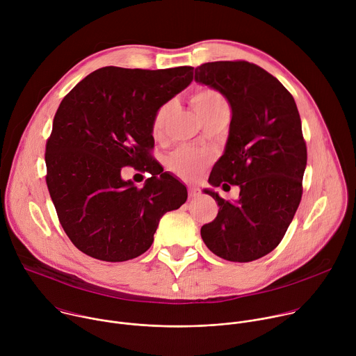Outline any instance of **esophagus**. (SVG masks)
<instances>
[{
    "instance_id": "1",
    "label": "esophagus",
    "mask_w": 356,
    "mask_h": 356,
    "mask_svg": "<svg viewBox=\"0 0 356 356\" xmlns=\"http://www.w3.org/2000/svg\"><path fill=\"white\" fill-rule=\"evenodd\" d=\"M200 194V190L198 188H195V187H188V197L190 198H194V197H197Z\"/></svg>"
}]
</instances>
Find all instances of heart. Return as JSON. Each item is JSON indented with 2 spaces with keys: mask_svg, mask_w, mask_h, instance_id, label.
<instances>
[{
  "mask_svg": "<svg viewBox=\"0 0 356 356\" xmlns=\"http://www.w3.org/2000/svg\"><path fill=\"white\" fill-rule=\"evenodd\" d=\"M191 104L201 120L214 114L218 110L228 108V103L225 97L211 88V87H200L191 94ZM172 113V103L162 104L152 117L150 122V134L156 140H162L165 135V128L168 118ZM210 162V156L206 152L197 149L181 147L175 150L168 159V168L172 173L186 181H194L200 177L201 172L204 170L207 163Z\"/></svg>",
  "mask_w": 356,
  "mask_h": 356,
  "instance_id": "1",
  "label": "heart"
}]
</instances>
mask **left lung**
Segmentation results:
<instances>
[{
  "instance_id": "obj_1",
  "label": "left lung",
  "mask_w": 356,
  "mask_h": 356,
  "mask_svg": "<svg viewBox=\"0 0 356 356\" xmlns=\"http://www.w3.org/2000/svg\"><path fill=\"white\" fill-rule=\"evenodd\" d=\"M194 79L218 90L232 110L225 152L209 181L241 188L235 202L204 190L220 210L201 238L225 261H257L280 243L301 201L307 146L297 106L276 77L245 60L204 63Z\"/></svg>"
}]
</instances>
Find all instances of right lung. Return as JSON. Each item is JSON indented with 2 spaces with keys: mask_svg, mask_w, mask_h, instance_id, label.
Returning <instances> with one entry per match:
<instances>
[{
  "mask_svg": "<svg viewBox=\"0 0 356 356\" xmlns=\"http://www.w3.org/2000/svg\"><path fill=\"white\" fill-rule=\"evenodd\" d=\"M193 69L107 66L62 99L46 142V184L65 232L86 255L106 262L142 255L161 218L186 202V186L150 154V122L191 83ZM125 165L152 176L138 189L122 180Z\"/></svg>",
  "mask_w": 356,
  "mask_h": 356,
  "instance_id": "obj_1",
  "label": "right lung"
}]
</instances>
